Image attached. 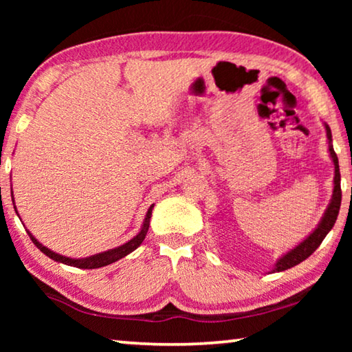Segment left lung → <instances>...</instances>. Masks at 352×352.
<instances>
[{"mask_svg": "<svg viewBox=\"0 0 352 352\" xmlns=\"http://www.w3.org/2000/svg\"><path fill=\"white\" fill-rule=\"evenodd\" d=\"M324 127H326V136H327V140H329L331 158L333 162V168H336V175H333V192H332L331 204H329V206H327V210L324 212L323 219H321V222L318 223L317 228L314 230V233L309 234L301 243H298L295 248H292L289 253H285L283 258H279V261L276 262V265H275V269H273V272H284L287 269H292V267L298 265L300 262H302L305 259H307L309 256H311L315 252V250L320 247V243L323 242L326 234L332 230V226L337 220L338 211H340L342 188H340V169H338V158H337V153L333 152V147L331 144V142H332L331 129H329V126H327V124H324Z\"/></svg>", "mask_w": 352, "mask_h": 352, "instance_id": "1", "label": "left lung"}]
</instances>
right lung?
<instances>
[{"mask_svg":"<svg viewBox=\"0 0 352 352\" xmlns=\"http://www.w3.org/2000/svg\"><path fill=\"white\" fill-rule=\"evenodd\" d=\"M12 200H14V199H12ZM152 208H153V205L148 208V211L146 214V219H144V223H142V228H141L140 233L133 237V239H130L129 242H126L121 247H116V248L109 250V252H104V253L93 254V256H90V258L71 259V258H67V256L57 254L54 252H51L50 248H46L45 245H41V243L37 239H35V237L31 233H29V231H28V234H29V237H31V241L35 243V247H37L41 253H45L47 258L54 259L57 262H62V264L77 267V269H99V267H105V265H109V264H113V262L119 261L121 258H124V256H127L129 253H132L133 250H136V248L141 245L142 241H144L146 234H147V231H148V225H151Z\"/></svg>","mask_w":352,"mask_h":352,"instance_id":"right-lung-1","label":"right lung"}]
</instances>
